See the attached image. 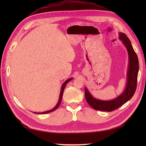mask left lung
<instances>
[{
	"label": "left lung",
	"instance_id": "obj_1",
	"mask_svg": "<svg viewBox=\"0 0 146 146\" xmlns=\"http://www.w3.org/2000/svg\"><path fill=\"white\" fill-rule=\"evenodd\" d=\"M119 38L122 40L127 49L129 57V66L127 73V83L125 91L119 97L112 100L102 101L95 99L85 88V98L88 104L96 110L111 111L119 108L126 103L134 95L137 88V75L139 71V60L137 54L132 48L131 42L124 33L119 34Z\"/></svg>",
	"mask_w": 146,
	"mask_h": 146
}]
</instances>
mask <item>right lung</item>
<instances>
[{
	"instance_id": "add662e5",
	"label": "right lung",
	"mask_w": 146,
	"mask_h": 146,
	"mask_svg": "<svg viewBox=\"0 0 146 146\" xmlns=\"http://www.w3.org/2000/svg\"><path fill=\"white\" fill-rule=\"evenodd\" d=\"M70 80H71V78H70V79H68V80H67L66 82H65L63 84V85H62V87H61V93H60V99H59V101H58V103L57 104V105H56V106L52 108V109H51V110H48V111H44V112H41V113H38V114H43V113H49V112H51V111H54V110H55L56 109V108L60 106V104H61V99H62V97H63V91H64V88H65V86H66V85L67 84V83L69 82Z\"/></svg>"
}]
</instances>
